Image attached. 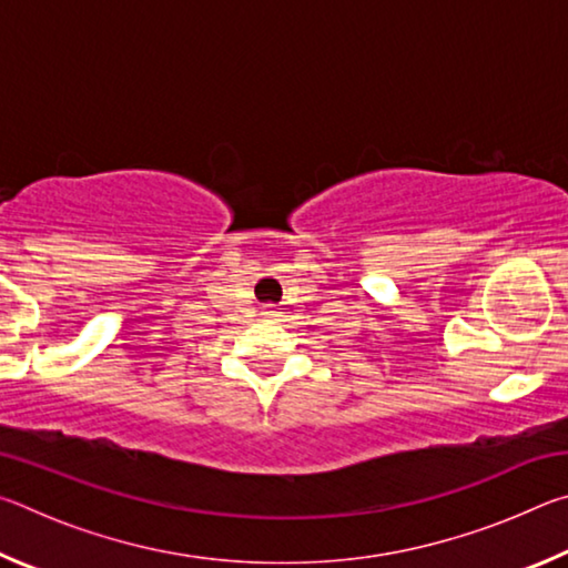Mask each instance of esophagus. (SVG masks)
Instances as JSON below:
<instances>
[{
	"mask_svg": "<svg viewBox=\"0 0 568 568\" xmlns=\"http://www.w3.org/2000/svg\"><path fill=\"white\" fill-rule=\"evenodd\" d=\"M263 315H267V318H275V315H277V305H265V307H263Z\"/></svg>",
	"mask_w": 568,
	"mask_h": 568,
	"instance_id": "1",
	"label": "esophagus"
}]
</instances>
